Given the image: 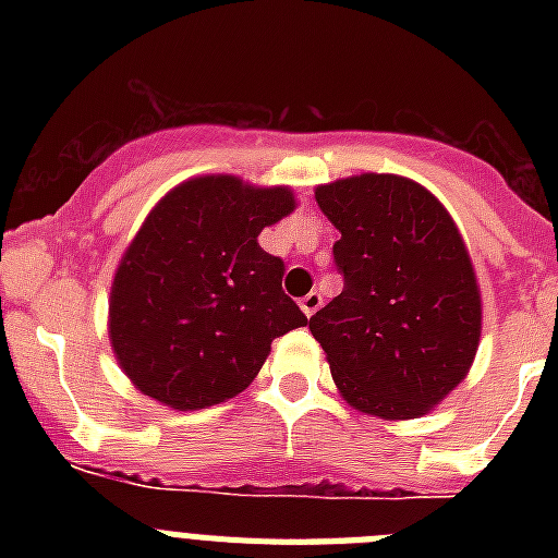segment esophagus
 <instances>
[{"mask_svg":"<svg viewBox=\"0 0 558 558\" xmlns=\"http://www.w3.org/2000/svg\"><path fill=\"white\" fill-rule=\"evenodd\" d=\"M299 307H302L304 315H307V318H310V315H313L315 310L322 307V293H318V290H313V293H307V295H304V299H302V302H299Z\"/></svg>","mask_w":558,"mask_h":558,"instance_id":"esophagus-1","label":"esophagus"}]
</instances>
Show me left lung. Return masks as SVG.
Returning a JSON list of instances; mask_svg holds the SVG:
<instances>
[{"label":"left lung","mask_w":558,"mask_h":558,"mask_svg":"<svg viewBox=\"0 0 558 558\" xmlns=\"http://www.w3.org/2000/svg\"><path fill=\"white\" fill-rule=\"evenodd\" d=\"M315 201L340 231L343 290L310 318L335 388L368 416H425L463 383L481 343V284L456 220L393 172L329 181Z\"/></svg>","instance_id":"left-lung-1"}]
</instances>
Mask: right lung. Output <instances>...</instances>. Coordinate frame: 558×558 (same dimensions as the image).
<instances>
[{
	"label": "right lung",
	"mask_w": 558,
	"mask_h": 558,
	"mask_svg": "<svg viewBox=\"0 0 558 558\" xmlns=\"http://www.w3.org/2000/svg\"><path fill=\"white\" fill-rule=\"evenodd\" d=\"M293 209L290 186L209 172L147 211L108 295V340L136 391L172 411L220 405L254 383L274 338L307 324L259 245Z\"/></svg>",
	"instance_id": "1"
}]
</instances>
